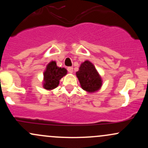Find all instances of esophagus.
<instances>
[{
    "instance_id": "1",
    "label": "esophagus",
    "mask_w": 148,
    "mask_h": 148,
    "mask_svg": "<svg viewBox=\"0 0 148 148\" xmlns=\"http://www.w3.org/2000/svg\"><path fill=\"white\" fill-rule=\"evenodd\" d=\"M67 71L69 73H72L73 72V67H67Z\"/></svg>"
}]
</instances>
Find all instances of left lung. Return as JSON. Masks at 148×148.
Returning <instances> with one entry per match:
<instances>
[{
	"instance_id": "obj_1",
	"label": "left lung",
	"mask_w": 148,
	"mask_h": 148,
	"mask_svg": "<svg viewBox=\"0 0 148 148\" xmlns=\"http://www.w3.org/2000/svg\"><path fill=\"white\" fill-rule=\"evenodd\" d=\"M76 76L84 90L93 92L101 88V77L94 65L88 60L85 61L81 64L79 70L76 72Z\"/></svg>"
}]
</instances>
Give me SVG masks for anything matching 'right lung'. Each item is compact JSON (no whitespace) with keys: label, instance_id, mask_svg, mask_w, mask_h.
I'll return each mask as SVG.
<instances>
[{"label":"right lung","instance_id":"obj_1","mask_svg":"<svg viewBox=\"0 0 148 148\" xmlns=\"http://www.w3.org/2000/svg\"><path fill=\"white\" fill-rule=\"evenodd\" d=\"M67 74V70L64 68L57 67L56 62L52 61L47 67L44 73L45 84L44 88L47 90L54 89L58 86L59 81L62 76Z\"/></svg>","mask_w":148,"mask_h":148}]
</instances>
